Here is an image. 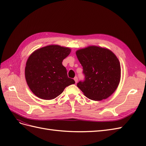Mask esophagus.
I'll use <instances>...</instances> for the list:
<instances>
[{
	"label": "esophagus",
	"mask_w": 146,
	"mask_h": 146,
	"mask_svg": "<svg viewBox=\"0 0 146 146\" xmlns=\"http://www.w3.org/2000/svg\"><path fill=\"white\" fill-rule=\"evenodd\" d=\"M74 79V80H75V82H76V83H77L78 82V78H77V77H75Z\"/></svg>",
	"instance_id": "1"
}]
</instances>
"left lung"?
Segmentation results:
<instances>
[{
	"label": "left lung",
	"instance_id": "1",
	"mask_svg": "<svg viewBox=\"0 0 146 146\" xmlns=\"http://www.w3.org/2000/svg\"><path fill=\"white\" fill-rule=\"evenodd\" d=\"M85 80L77 86L88 99L100 101L116 91L121 79V65L117 56L108 48L91 46L76 51Z\"/></svg>",
	"mask_w": 146,
	"mask_h": 146
}]
</instances>
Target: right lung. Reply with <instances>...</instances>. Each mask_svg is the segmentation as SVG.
Here are the masks:
<instances>
[{
    "instance_id": "right-lung-1",
    "label": "right lung",
    "mask_w": 146,
    "mask_h": 146,
    "mask_svg": "<svg viewBox=\"0 0 146 146\" xmlns=\"http://www.w3.org/2000/svg\"><path fill=\"white\" fill-rule=\"evenodd\" d=\"M70 53V48L58 45L41 47L30 55L26 63L25 77L33 93L44 100L56 98L64 88L75 81L68 77L63 60Z\"/></svg>"
}]
</instances>
